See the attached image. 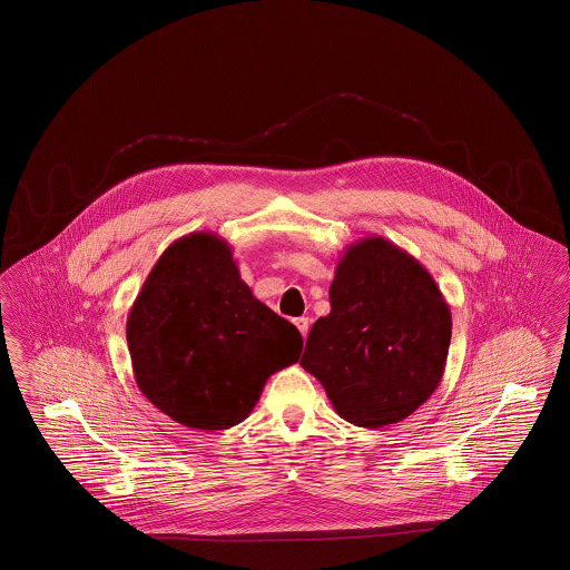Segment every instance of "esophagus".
Returning a JSON list of instances; mask_svg holds the SVG:
<instances>
[{
    "label": "esophagus",
    "instance_id": "esophagus-1",
    "mask_svg": "<svg viewBox=\"0 0 570 570\" xmlns=\"http://www.w3.org/2000/svg\"><path fill=\"white\" fill-rule=\"evenodd\" d=\"M294 325L298 327V332L303 334V337H306V334H308V320L306 317H298V320H294Z\"/></svg>",
    "mask_w": 570,
    "mask_h": 570
}]
</instances>
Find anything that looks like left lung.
Masks as SVG:
<instances>
[{
  "label": "left lung",
  "instance_id": "obj_1",
  "mask_svg": "<svg viewBox=\"0 0 570 570\" xmlns=\"http://www.w3.org/2000/svg\"><path fill=\"white\" fill-rule=\"evenodd\" d=\"M330 303L301 366L335 412L364 429L414 414L443 379L453 325L429 269L387 238L364 236L335 265Z\"/></svg>",
  "mask_w": 570,
  "mask_h": 570
}]
</instances>
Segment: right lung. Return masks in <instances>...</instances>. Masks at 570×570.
Listing matches in <instances>:
<instances>
[{"instance_id":"right-lung-1","label":"right lung","mask_w":570,"mask_h":570,"mask_svg":"<svg viewBox=\"0 0 570 570\" xmlns=\"http://www.w3.org/2000/svg\"><path fill=\"white\" fill-rule=\"evenodd\" d=\"M139 391L187 429L224 431L249 416L265 381L298 361L303 337L253 296L216 233L177 238L127 315Z\"/></svg>"}]
</instances>
